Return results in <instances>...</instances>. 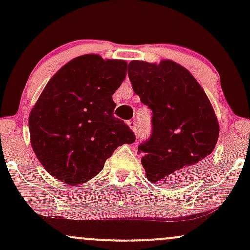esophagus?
Returning a JSON list of instances; mask_svg holds the SVG:
<instances>
[{
  "label": "esophagus",
  "instance_id": "obj_1",
  "mask_svg": "<svg viewBox=\"0 0 250 250\" xmlns=\"http://www.w3.org/2000/svg\"><path fill=\"white\" fill-rule=\"evenodd\" d=\"M128 125L130 127L131 130L134 131L135 135H137V130H139V128H137V122L135 121V120H131V121L128 122Z\"/></svg>",
  "mask_w": 250,
  "mask_h": 250
}]
</instances>
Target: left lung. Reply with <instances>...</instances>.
<instances>
[{
    "instance_id": "obj_1",
    "label": "left lung",
    "mask_w": 250,
    "mask_h": 250,
    "mask_svg": "<svg viewBox=\"0 0 250 250\" xmlns=\"http://www.w3.org/2000/svg\"><path fill=\"white\" fill-rule=\"evenodd\" d=\"M134 93L153 111L151 135L139 146L150 182H183L207 163L219 139L208 96L189 71L170 60L131 61Z\"/></svg>"
}]
</instances>
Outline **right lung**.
Wrapping results in <instances>:
<instances>
[{
	"instance_id": "obj_1",
	"label": "right lung",
	"mask_w": 250,
	"mask_h": 250,
	"mask_svg": "<svg viewBox=\"0 0 250 250\" xmlns=\"http://www.w3.org/2000/svg\"><path fill=\"white\" fill-rule=\"evenodd\" d=\"M127 62L88 54L63 65L47 83L29 115L30 142L45 170L67 185L96 176L105 160L135 135L114 117L113 94Z\"/></svg>"
}]
</instances>
